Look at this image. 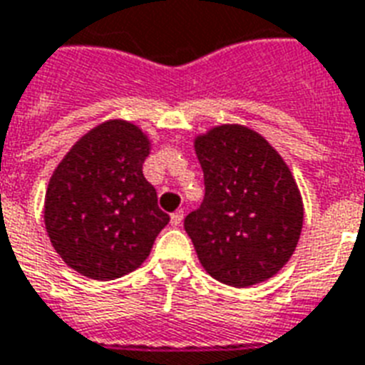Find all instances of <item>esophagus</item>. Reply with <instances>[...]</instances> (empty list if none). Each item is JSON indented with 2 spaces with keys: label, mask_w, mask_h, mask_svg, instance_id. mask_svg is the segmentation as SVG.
Listing matches in <instances>:
<instances>
[{
  "label": "esophagus",
  "mask_w": 365,
  "mask_h": 365,
  "mask_svg": "<svg viewBox=\"0 0 365 365\" xmlns=\"http://www.w3.org/2000/svg\"><path fill=\"white\" fill-rule=\"evenodd\" d=\"M183 220V210H176V212L170 214V224L172 226H180Z\"/></svg>",
  "instance_id": "34e87169"
}]
</instances>
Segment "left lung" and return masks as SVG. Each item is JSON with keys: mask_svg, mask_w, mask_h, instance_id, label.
<instances>
[{"mask_svg": "<svg viewBox=\"0 0 365 365\" xmlns=\"http://www.w3.org/2000/svg\"><path fill=\"white\" fill-rule=\"evenodd\" d=\"M205 199L183 227L202 268L232 287L266 282L289 262L302 230V199L274 147L245 126L195 139Z\"/></svg>", "mask_w": 365, "mask_h": 365, "instance_id": "8db88e82", "label": "left lung"}]
</instances>
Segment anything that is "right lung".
Returning <instances> with one entry per match:
<instances>
[{"label": "right lung", "mask_w": 365, "mask_h": 365, "mask_svg": "<svg viewBox=\"0 0 365 365\" xmlns=\"http://www.w3.org/2000/svg\"><path fill=\"white\" fill-rule=\"evenodd\" d=\"M149 139L126 120L88 132L53 172L46 193V230L72 269L116 279L139 268L170 216L143 176Z\"/></svg>", "instance_id": "1"}]
</instances>
